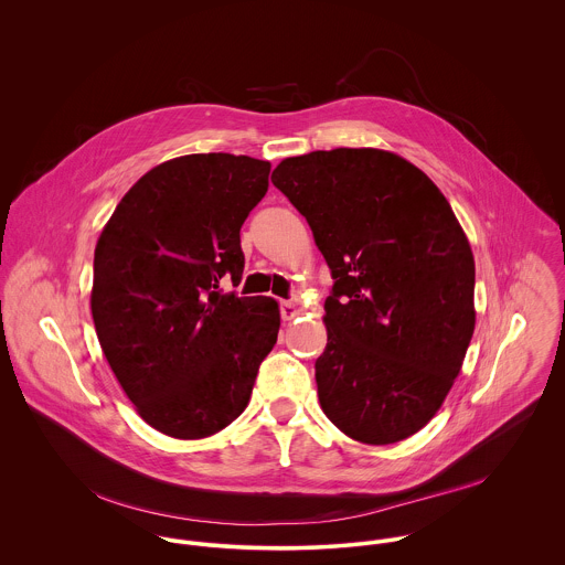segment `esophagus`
<instances>
[{"mask_svg": "<svg viewBox=\"0 0 565 565\" xmlns=\"http://www.w3.org/2000/svg\"><path fill=\"white\" fill-rule=\"evenodd\" d=\"M296 316H298V307H296L294 302H289V300L280 302V318H282L285 322H291Z\"/></svg>", "mask_w": 565, "mask_h": 565, "instance_id": "obj_1", "label": "esophagus"}]
</instances>
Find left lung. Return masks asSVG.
<instances>
[{
    "instance_id": "obj_1",
    "label": "left lung",
    "mask_w": 565,
    "mask_h": 565,
    "mask_svg": "<svg viewBox=\"0 0 565 565\" xmlns=\"http://www.w3.org/2000/svg\"><path fill=\"white\" fill-rule=\"evenodd\" d=\"M271 182L307 217L334 280L316 361L326 417L387 446L430 422L475 332V256L448 200L403 157L337 148L280 162Z\"/></svg>"
}]
</instances>
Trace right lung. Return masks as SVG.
<instances>
[{"instance_id": "1", "label": "right lung", "mask_w": 565, "mask_h": 565, "mask_svg": "<svg viewBox=\"0 0 565 565\" xmlns=\"http://www.w3.org/2000/svg\"><path fill=\"white\" fill-rule=\"evenodd\" d=\"M271 164L224 152L150 169L121 198L93 258L90 313L104 356L139 415L175 439L226 428L249 403L280 311L239 285L242 226Z\"/></svg>"}]
</instances>
